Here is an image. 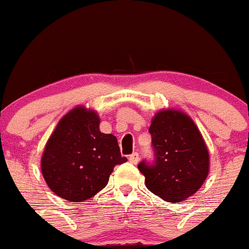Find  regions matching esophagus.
<instances>
[{
  "instance_id": "esophagus-1",
  "label": "esophagus",
  "mask_w": 249,
  "mask_h": 249,
  "mask_svg": "<svg viewBox=\"0 0 249 249\" xmlns=\"http://www.w3.org/2000/svg\"><path fill=\"white\" fill-rule=\"evenodd\" d=\"M128 160H129V162H131V163L137 164L138 162H140V155H138L137 152H135V153H132V155L129 156Z\"/></svg>"
}]
</instances>
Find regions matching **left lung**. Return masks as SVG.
Instances as JSON below:
<instances>
[{"mask_svg": "<svg viewBox=\"0 0 249 249\" xmlns=\"http://www.w3.org/2000/svg\"><path fill=\"white\" fill-rule=\"evenodd\" d=\"M148 131L155 163L138 164L146 187L171 203L190 198L210 172V152L198 127L184 112L167 108L155 114Z\"/></svg>", "mask_w": 249, "mask_h": 249, "instance_id": "obj_1", "label": "left lung"}]
</instances>
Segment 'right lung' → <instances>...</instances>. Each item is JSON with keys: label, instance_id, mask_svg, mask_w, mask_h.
Here are the masks:
<instances>
[{"label": "right lung", "instance_id": "obj_1", "mask_svg": "<svg viewBox=\"0 0 249 249\" xmlns=\"http://www.w3.org/2000/svg\"><path fill=\"white\" fill-rule=\"evenodd\" d=\"M126 160L117 138L100 131L97 112L77 106L59 120L48 138L41 172L61 198L83 202L103 190L114 166Z\"/></svg>", "mask_w": 249, "mask_h": 249}]
</instances>
